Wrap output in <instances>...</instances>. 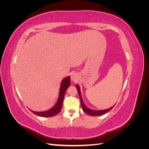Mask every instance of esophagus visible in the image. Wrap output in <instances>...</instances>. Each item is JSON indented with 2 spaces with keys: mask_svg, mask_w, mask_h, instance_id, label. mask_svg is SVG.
<instances>
[{
  "mask_svg": "<svg viewBox=\"0 0 149 149\" xmlns=\"http://www.w3.org/2000/svg\"><path fill=\"white\" fill-rule=\"evenodd\" d=\"M76 78H77V75L76 74H73L71 76V79L72 81H76Z\"/></svg>",
  "mask_w": 149,
  "mask_h": 149,
  "instance_id": "esophagus-1",
  "label": "esophagus"
}]
</instances>
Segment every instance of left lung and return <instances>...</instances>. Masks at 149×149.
I'll return each mask as SVG.
<instances>
[{
	"label": "left lung",
	"instance_id": "8db88e82",
	"mask_svg": "<svg viewBox=\"0 0 149 149\" xmlns=\"http://www.w3.org/2000/svg\"><path fill=\"white\" fill-rule=\"evenodd\" d=\"M76 89L78 90V92L79 94V99H80V101H81V107H82V109L84 111V112H85L86 113L88 114V115L90 116H102L103 114H106V112H107L108 111H109L110 110H111L112 108L114 106H113L112 107L109 108V109H104V110H100V111H96V110H92L91 109H89L84 104V103L82 100V97H81V91H80V88L79 86L78 85L76 84Z\"/></svg>",
	"mask_w": 149,
	"mask_h": 149
}]
</instances>
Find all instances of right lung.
I'll return each mask as SVG.
<instances>
[{"label": "right lung", "mask_w": 149, "mask_h": 149, "mask_svg": "<svg viewBox=\"0 0 149 149\" xmlns=\"http://www.w3.org/2000/svg\"><path fill=\"white\" fill-rule=\"evenodd\" d=\"M70 76H68V77L65 78V79H63L61 86L60 89V93H59V96H58V101L56 103V104L51 109H49L48 111H43V112H35L30 110L31 112H33V114L41 116V117H52L56 115L58 113H59L60 112L62 105H63V98L66 89L70 86Z\"/></svg>", "instance_id": "1"}]
</instances>
